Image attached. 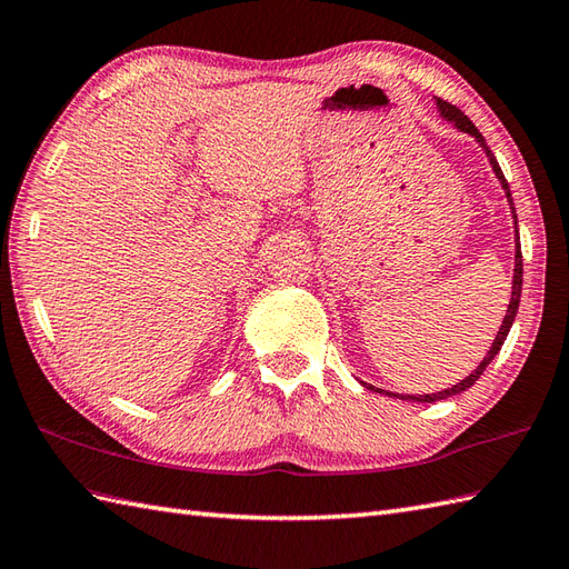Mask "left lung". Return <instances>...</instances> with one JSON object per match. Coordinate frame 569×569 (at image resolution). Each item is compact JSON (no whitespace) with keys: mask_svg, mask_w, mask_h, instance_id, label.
I'll return each mask as SVG.
<instances>
[{"mask_svg":"<svg viewBox=\"0 0 569 569\" xmlns=\"http://www.w3.org/2000/svg\"><path fill=\"white\" fill-rule=\"evenodd\" d=\"M436 102H438V109H440V113H443V117L448 119V121H452L458 126L460 131H465V133H470V136H475L477 138V143L485 148V153H487V158H489V162H491V170L497 172V178H499V182H501V187H503V192H507V199H509V204H511V213H513V219H516V209H513V199H511V189H509V182H507V178H503V172H501V168H499V162H497V158H495V153H491L489 150V146L485 143V136L477 131V126L465 117V113L456 107V104H450V102H446V99H440V97H436ZM516 236H519V231H516ZM521 287H523V258H521V243H516V268H513V292H511V301H509V309H507V317H503V321H501V328H499V333H497V338H495V343H491V348H489V352H487V358L479 362V368L470 375V377H465L462 382H458L456 387H450V389H443V391H438V395H419V397H399V395H389V397H399V399H409V401H426V403H431V401H438V399H448V397H452V395H460V391H465L467 387H472L477 380H479V375L485 372V368L487 365L495 360V356L497 352L501 350V346H503V340H507V336H509V328H511V323H513V319H516V311H519V301H521ZM365 385V382H362ZM368 387V385H365ZM370 389H375V387H370ZM377 391H385V389H377Z\"/></svg>","mask_w":569,"mask_h":569,"instance_id":"left-lung-1","label":"left lung"}]
</instances>
